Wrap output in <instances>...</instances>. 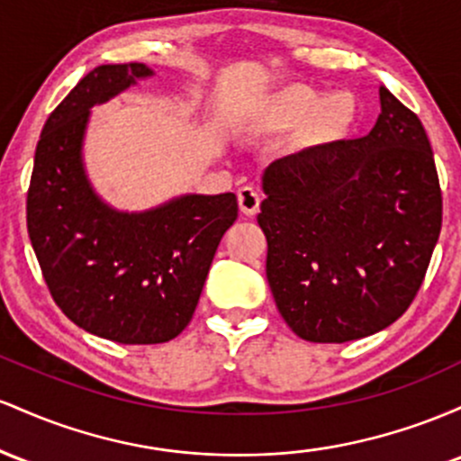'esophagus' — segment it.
<instances>
[{"label":"esophagus","instance_id":"obj_1","mask_svg":"<svg viewBox=\"0 0 461 461\" xmlns=\"http://www.w3.org/2000/svg\"><path fill=\"white\" fill-rule=\"evenodd\" d=\"M237 200H240V209L244 211L246 215H257L258 213V206H261V194L250 185L241 187L237 191Z\"/></svg>","mask_w":461,"mask_h":461}]
</instances>
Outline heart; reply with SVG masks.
Instances as JSON below:
<instances>
[{"label":"heart","instance_id":"b5f03b06","mask_svg":"<svg viewBox=\"0 0 461 461\" xmlns=\"http://www.w3.org/2000/svg\"><path fill=\"white\" fill-rule=\"evenodd\" d=\"M353 102L344 93H333L320 100L318 93L289 86L278 91L263 111V123L287 128L300 123V134L309 143H324L344 134L353 122Z\"/></svg>","mask_w":461,"mask_h":461}]
</instances>
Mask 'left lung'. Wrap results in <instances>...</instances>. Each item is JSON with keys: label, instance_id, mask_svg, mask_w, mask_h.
Here are the masks:
<instances>
[{"label": "left lung", "instance_id": "1", "mask_svg": "<svg viewBox=\"0 0 461 461\" xmlns=\"http://www.w3.org/2000/svg\"><path fill=\"white\" fill-rule=\"evenodd\" d=\"M359 139L278 158L263 174L257 221L266 274L287 327L318 344L366 338L416 298L442 229V191L416 113L379 89Z\"/></svg>", "mask_w": 461, "mask_h": 461}]
</instances>
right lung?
<instances>
[{
    "label": "right lung",
    "instance_id": "obj_1",
    "mask_svg": "<svg viewBox=\"0 0 461 461\" xmlns=\"http://www.w3.org/2000/svg\"><path fill=\"white\" fill-rule=\"evenodd\" d=\"M154 71L100 65L51 111L28 189V235L41 272L71 322L117 344H163L194 318L237 195H183L143 213L102 203L82 165L91 106Z\"/></svg>",
    "mask_w": 461,
    "mask_h": 461
}]
</instances>
